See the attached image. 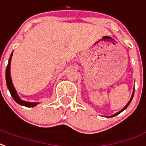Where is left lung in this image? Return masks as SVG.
Masks as SVG:
<instances>
[{
    "label": "left lung",
    "mask_w": 146,
    "mask_h": 146,
    "mask_svg": "<svg viewBox=\"0 0 146 146\" xmlns=\"http://www.w3.org/2000/svg\"><path fill=\"white\" fill-rule=\"evenodd\" d=\"M133 96H134V92H133V94H132V95H131V98L130 100H129V101H128V103L127 104V105H126V106H125V108H124L122 109V110H121V111H120L119 112H117V113H116V114H114V115H112L111 117H114V116H116V115H117V114H120V113H121V112H122L123 111H124V110H125V109L127 108H128V105H129V104L131 103V100H132V98H133Z\"/></svg>",
    "instance_id": "obj_1"
}]
</instances>
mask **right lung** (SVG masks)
Returning <instances> with one entry per match:
<instances>
[{"label":"right lung","instance_id":"1","mask_svg":"<svg viewBox=\"0 0 146 146\" xmlns=\"http://www.w3.org/2000/svg\"><path fill=\"white\" fill-rule=\"evenodd\" d=\"M11 56H12V53L11 54V56L9 58V61H8V64H7V68H6V83H7V88L9 90L10 94L11 95L13 99L15 100L17 103L21 104L22 106L27 107V108H33V107L36 106L38 103H31V102H26V101L21 100L18 96V94H17L15 89V87L13 86L12 81H11V73H10V65H11Z\"/></svg>","mask_w":146,"mask_h":146}]
</instances>
